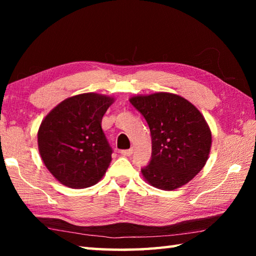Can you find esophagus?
Instances as JSON below:
<instances>
[{
    "label": "esophagus",
    "mask_w": 256,
    "mask_h": 256,
    "mask_svg": "<svg viewBox=\"0 0 256 256\" xmlns=\"http://www.w3.org/2000/svg\"><path fill=\"white\" fill-rule=\"evenodd\" d=\"M132 154H133V149H126V150L120 151V154L124 156V157H130Z\"/></svg>",
    "instance_id": "1"
}]
</instances>
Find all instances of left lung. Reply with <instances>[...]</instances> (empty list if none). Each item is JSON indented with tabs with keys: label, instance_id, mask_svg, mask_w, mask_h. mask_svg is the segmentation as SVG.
Wrapping results in <instances>:
<instances>
[{
	"label": "left lung",
	"instance_id": "1",
	"mask_svg": "<svg viewBox=\"0 0 256 256\" xmlns=\"http://www.w3.org/2000/svg\"><path fill=\"white\" fill-rule=\"evenodd\" d=\"M130 102L151 133V160L141 170L146 183L164 190L188 184L204 167L211 149V131L200 110L170 92L138 94Z\"/></svg>",
	"mask_w": 256,
	"mask_h": 256
}]
</instances>
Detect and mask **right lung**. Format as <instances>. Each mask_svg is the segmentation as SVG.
Listing matches in <instances>:
<instances>
[{
  "label": "right lung",
  "instance_id": "right-lung-1",
  "mask_svg": "<svg viewBox=\"0 0 256 256\" xmlns=\"http://www.w3.org/2000/svg\"><path fill=\"white\" fill-rule=\"evenodd\" d=\"M114 97L86 92L54 107L38 130V150L50 172L60 184L86 188L97 184L112 162V150L102 120Z\"/></svg>",
  "mask_w": 256,
  "mask_h": 256
}]
</instances>
